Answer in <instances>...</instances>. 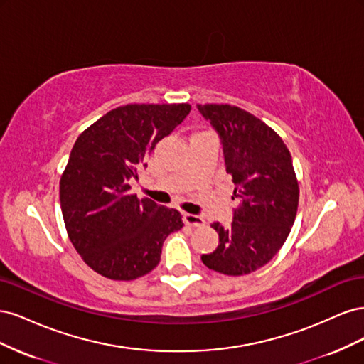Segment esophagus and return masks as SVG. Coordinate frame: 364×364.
Masks as SVG:
<instances>
[{
	"label": "esophagus",
	"mask_w": 364,
	"mask_h": 364,
	"mask_svg": "<svg viewBox=\"0 0 364 364\" xmlns=\"http://www.w3.org/2000/svg\"><path fill=\"white\" fill-rule=\"evenodd\" d=\"M183 222L185 225L194 226V228L205 226V220L200 215H196V214H183Z\"/></svg>",
	"instance_id": "34e87169"
}]
</instances>
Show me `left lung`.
<instances>
[{
	"instance_id": "1",
	"label": "left lung",
	"mask_w": 364,
	"mask_h": 364,
	"mask_svg": "<svg viewBox=\"0 0 364 364\" xmlns=\"http://www.w3.org/2000/svg\"><path fill=\"white\" fill-rule=\"evenodd\" d=\"M218 134L226 171L235 183L229 228L218 234L214 252L202 255L208 269L241 277L267 264L287 240L297 213L299 185L291 155L281 136L259 118L230 105H197Z\"/></svg>"
}]
</instances>
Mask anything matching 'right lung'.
Masks as SVG:
<instances>
[{"label": "right lung", "instance_id": "obj_1", "mask_svg": "<svg viewBox=\"0 0 364 364\" xmlns=\"http://www.w3.org/2000/svg\"><path fill=\"white\" fill-rule=\"evenodd\" d=\"M190 111L186 103L119 106L77 138L60 208L73 246L102 277H144L159 264L165 238L183 226L179 211L130 194L129 181Z\"/></svg>", "mask_w": 364, "mask_h": 364}]
</instances>
